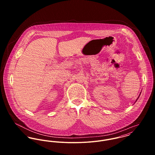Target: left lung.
Here are the masks:
<instances>
[{
    "mask_svg": "<svg viewBox=\"0 0 155 155\" xmlns=\"http://www.w3.org/2000/svg\"><path fill=\"white\" fill-rule=\"evenodd\" d=\"M139 97H140V96H139ZM138 98H137V100H138ZM137 100H136V101H137Z\"/></svg>",
    "mask_w": 155,
    "mask_h": 155,
    "instance_id": "1",
    "label": "left lung"
}]
</instances>
